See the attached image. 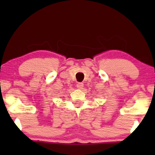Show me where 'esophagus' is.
<instances>
[{"mask_svg":"<svg viewBox=\"0 0 155 155\" xmlns=\"http://www.w3.org/2000/svg\"><path fill=\"white\" fill-rule=\"evenodd\" d=\"M83 86H84V84L82 83V82H78V83L76 84V87L78 89H80V90L83 87Z\"/></svg>","mask_w":155,"mask_h":155,"instance_id":"34e87169","label":"esophagus"}]
</instances>
